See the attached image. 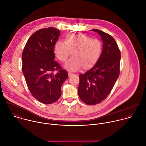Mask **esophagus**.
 <instances>
[{
	"instance_id": "1",
	"label": "esophagus",
	"mask_w": 146,
	"mask_h": 146,
	"mask_svg": "<svg viewBox=\"0 0 146 146\" xmlns=\"http://www.w3.org/2000/svg\"><path fill=\"white\" fill-rule=\"evenodd\" d=\"M73 75V74L72 73H68V76H69V77H71V76H72Z\"/></svg>"
}]
</instances>
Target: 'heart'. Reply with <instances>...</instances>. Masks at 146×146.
Here are the masks:
<instances>
[{
	"label": "heart",
	"mask_w": 146,
	"mask_h": 146,
	"mask_svg": "<svg viewBox=\"0 0 146 146\" xmlns=\"http://www.w3.org/2000/svg\"><path fill=\"white\" fill-rule=\"evenodd\" d=\"M102 50L100 40L83 35H68L64 41L58 40L54 46V54L61 62H65L72 52L73 57L65 65V68L70 72L82 68L85 70L92 68L98 61Z\"/></svg>",
	"instance_id": "1"
}]
</instances>
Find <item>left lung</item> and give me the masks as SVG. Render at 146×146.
<instances>
[{
    "mask_svg": "<svg viewBox=\"0 0 146 146\" xmlns=\"http://www.w3.org/2000/svg\"><path fill=\"white\" fill-rule=\"evenodd\" d=\"M101 37L103 48L96 65L79 75L78 94L80 99L94 105L105 99L113 89L119 74L120 51L114 38L99 29H92Z\"/></svg>",
    "mask_w": 146,
    "mask_h": 146,
    "instance_id": "8db88e82",
    "label": "left lung"
}]
</instances>
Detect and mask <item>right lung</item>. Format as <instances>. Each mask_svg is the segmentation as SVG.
Returning <instances> with one entry per match:
<instances>
[{"instance_id":"right-lung-1","label":"right lung","mask_w":146,"mask_h":146,"mask_svg":"<svg viewBox=\"0 0 146 146\" xmlns=\"http://www.w3.org/2000/svg\"><path fill=\"white\" fill-rule=\"evenodd\" d=\"M60 31L53 27L41 29L28 39L22 54L23 72L33 96L41 103L56 102L61 95V86L68 77L55 61L54 48ZM57 70L55 75L53 72Z\"/></svg>"}]
</instances>
